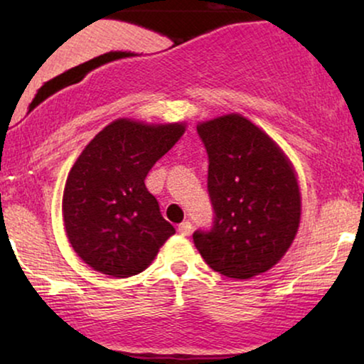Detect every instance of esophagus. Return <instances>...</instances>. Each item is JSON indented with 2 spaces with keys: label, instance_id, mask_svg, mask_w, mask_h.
<instances>
[{
  "label": "esophagus",
  "instance_id": "esophagus-1",
  "mask_svg": "<svg viewBox=\"0 0 364 364\" xmlns=\"http://www.w3.org/2000/svg\"><path fill=\"white\" fill-rule=\"evenodd\" d=\"M178 233H181V235H183V237H187V235H191V232H192V223L188 222V220H186V222H182L181 225H178Z\"/></svg>",
  "mask_w": 364,
  "mask_h": 364
}]
</instances>
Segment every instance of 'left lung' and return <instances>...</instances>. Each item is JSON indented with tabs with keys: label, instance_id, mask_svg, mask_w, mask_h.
I'll return each mask as SVG.
<instances>
[{
	"label": "left lung",
	"instance_id": "obj_1",
	"mask_svg": "<svg viewBox=\"0 0 364 364\" xmlns=\"http://www.w3.org/2000/svg\"><path fill=\"white\" fill-rule=\"evenodd\" d=\"M208 156L210 230L193 232L207 265L245 280L270 270L285 255L300 225L301 197L291 162L240 114L197 126Z\"/></svg>",
	"mask_w": 364,
	"mask_h": 364
}]
</instances>
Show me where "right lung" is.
Segmentation results:
<instances>
[{"label": "right lung", "instance_id": "1", "mask_svg": "<svg viewBox=\"0 0 364 364\" xmlns=\"http://www.w3.org/2000/svg\"><path fill=\"white\" fill-rule=\"evenodd\" d=\"M183 132L186 124L117 119L74 162L63 196L64 228L74 252L94 270L137 275L176 233L144 181Z\"/></svg>", "mask_w": 364, "mask_h": 364}]
</instances>
